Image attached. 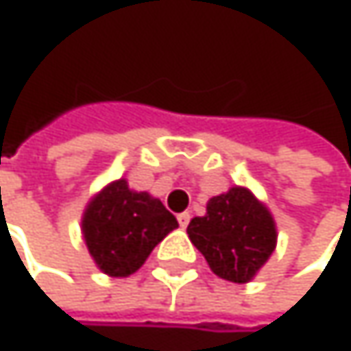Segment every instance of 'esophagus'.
I'll return each instance as SVG.
<instances>
[{"instance_id":"1","label":"esophagus","mask_w":351,"mask_h":351,"mask_svg":"<svg viewBox=\"0 0 351 351\" xmlns=\"http://www.w3.org/2000/svg\"><path fill=\"white\" fill-rule=\"evenodd\" d=\"M178 223H180V227H188V223H190V213H180L178 215Z\"/></svg>"}]
</instances>
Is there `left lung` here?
<instances>
[{
  "instance_id": "obj_1",
  "label": "left lung",
  "mask_w": 351,
  "mask_h": 351,
  "mask_svg": "<svg viewBox=\"0 0 351 351\" xmlns=\"http://www.w3.org/2000/svg\"><path fill=\"white\" fill-rule=\"evenodd\" d=\"M188 237L219 278L245 284L276 250L278 235L269 210L235 186L208 200L206 215L190 221Z\"/></svg>"
}]
</instances>
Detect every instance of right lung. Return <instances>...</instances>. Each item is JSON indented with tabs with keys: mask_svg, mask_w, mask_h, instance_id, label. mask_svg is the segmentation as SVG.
<instances>
[{
	"mask_svg": "<svg viewBox=\"0 0 351 351\" xmlns=\"http://www.w3.org/2000/svg\"><path fill=\"white\" fill-rule=\"evenodd\" d=\"M176 227V217L161 200L130 190L126 180H116L95 194L82 221L89 256L114 278L134 274Z\"/></svg>",
	"mask_w": 351,
	"mask_h": 351,
	"instance_id": "obj_1",
	"label": "right lung"
}]
</instances>
